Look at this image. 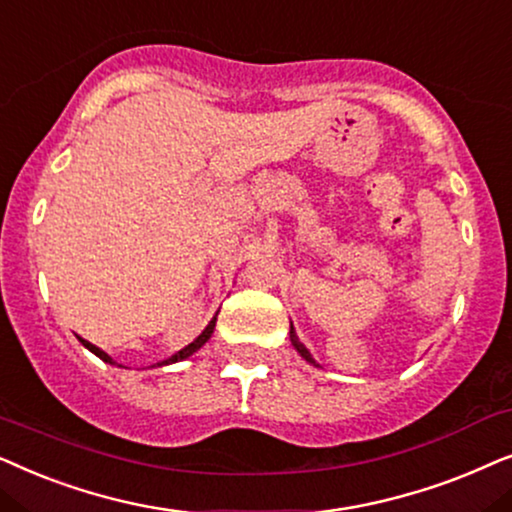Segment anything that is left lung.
<instances>
[{"instance_id":"8db88e82","label":"left lung","mask_w":512,"mask_h":512,"mask_svg":"<svg viewBox=\"0 0 512 512\" xmlns=\"http://www.w3.org/2000/svg\"><path fill=\"white\" fill-rule=\"evenodd\" d=\"M290 342H292V346H295V351L299 353V356H302L306 363H311V365H316L318 367V363L316 360H313V356L309 353V349H306V346L299 342V337H297V332H295V327H292V323H290Z\"/></svg>"}]
</instances>
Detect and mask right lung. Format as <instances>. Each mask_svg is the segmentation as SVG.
<instances>
[{
    "mask_svg": "<svg viewBox=\"0 0 512 512\" xmlns=\"http://www.w3.org/2000/svg\"><path fill=\"white\" fill-rule=\"evenodd\" d=\"M215 320H217V313H215V316H213V320H210V323L206 325V330H203V332H201V335H199V337H196L192 344H187V346H185V349H182V351H177L173 358L163 360V363H159V365H170V363H177V360H185V358H189V356H194V353H196V351H199V349H201V346L208 342V339H210V335H213V330H215ZM79 342H81V344H84L88 351H91V353H95V356H98L100 360H105V363H109V365H112V363H114V360H112V358H109L105 351H102V349H98V346H95V344H91V342H86V339H81V337H79Z\"/></svg>",
    "mask_w": 512,
    "mask_h": 512,
    "instance_id": "obj_1",
    "label": "right lung"
}]
</instances>
